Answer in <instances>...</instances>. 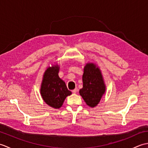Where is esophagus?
I'll list each match as a JSON object with an SVG mask.
<instances>
[{
  "label": "esophagus",
  "instance_id": "obj_1",
  "mask_svg": "<svg viewBox=\"0 0 148 148\" xmlns=\"http://www.w3.org/2000/svg\"><path fill=\"white\" fill-rule=\"evenodd\" d=\"M72 92H73L74 93H76L77 92V88H75V89H74L72 91Z\"/></svg>",
  "mask_w": 148,
  "mask_h": 148
}]
</instances>
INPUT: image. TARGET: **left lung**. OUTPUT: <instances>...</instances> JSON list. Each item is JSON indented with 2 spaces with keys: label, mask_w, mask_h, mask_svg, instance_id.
Returning <instances> with one entry per match:
<instances>
[{
  "label": "left lung",
  "mask_w": 148,
  "mask_h": 148,
  "mask_svg": "<svg viewBox=\"0 0 148 148\" xmlns=\"http://www.w3.org/2000/svg\"><path fill=\"white\" fill-rule=\"evenodd\" d=\"M83 72V88L79 92L88 106L95 108L106 93L102 74L98 66L92 62L87 63Z\"/></svg>",
  "instance_id": "8db88e82"
}]
</instances>
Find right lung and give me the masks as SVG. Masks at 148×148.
Instances as JSON below:
<instances>
[{
	"instance_id": "right-lung-1",
	"label": "right lung",
	"mask_w": 148,
	"mask_h": 148,
	"mask_svg": "<svg viewBox=\"0 0 148 148\" xmlns=\"http://www.w3.org/2000/svg\"><path fill=\"white\" fill-rule=\"evenodd\" d=\"M52 65L48 67L43 74L40 92L46 104L57 109L61 108L66 97L72 92L58 76L60 66L56 64Z\"/></svg>"
}]
</instances>
